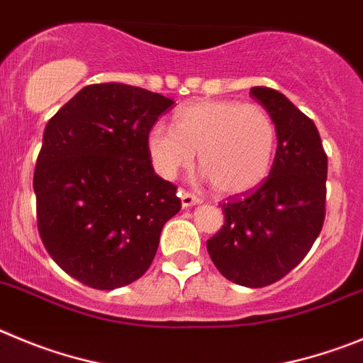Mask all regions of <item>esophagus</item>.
<instances>
[{
  "mask_svg": "<svg viewBox=\"0 0 363 363\" xmlns=\"http://www.w3.org/2000/svg\"><path fill=\"white\" fill-rule=\"evenodd\" d=\"M181 202H182V208H189V206L199 204V202H201V199H199L197 195L189 194V191L182 189V191H181Z\"/></svg>",
  "mask_w": 363,
  "mask_h": 363,
  "instance_id": "esophagus-1",
  "label": "esophagus"
}]
</instances>
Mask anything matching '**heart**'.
I'll use <instances>...</instances> for the list:
<instances>
[{
	"label": "heart",
	"mask_w": 363,
	"mask_h": 363,
	"mask_svg": "<svg viewBox=\"0 0 363 363\" xmlns=\"http://www.w3.org/2000/svg\"><path fill=\"white\" fill-rule=\"evenodd\" d=\"M175 130L153 125L146 148L153 168L166 179L199 162L222 195L257 188L269 174L277 148V126L269 112L255 103L201 99L174 116Z\"/></svg>",
	"instance_id": "1"
}]
</instances>
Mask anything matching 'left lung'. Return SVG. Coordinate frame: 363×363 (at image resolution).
Returning a JSON list of instances; mask_svg holds the SVG:
<instances>
[{
	"label": "left lung",
	"mask_w": 363,
	"mask_h": 363,
	"mask_svg": "<svg viewBox=\"0 0 363 363\" xmlns=\"http://www.w3.org/2000/svg\"><path fill=\"white\" fill-rule=\"evenodd\" d=\"M250 96L277 126L275 161L259 188L222 204L224 226L206 247L228 280L264 287L298 266L322 231L328 155L315 123L284 94L253 86Z\"/></svg>",
	"instance_id": "left-lung-1"
}]
</instances>
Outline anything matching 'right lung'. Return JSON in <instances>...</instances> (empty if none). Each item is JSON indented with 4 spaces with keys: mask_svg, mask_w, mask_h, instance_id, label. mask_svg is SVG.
I'll use <instances>...</instances> for the list:
<instances>
[{
    "mask_svg": "<svg viewBox=\"0 0 363 363\" xmlns=\"http://www.w3.org/2000/svg\"><path fill=\"white\" fill-rule=\"evenodd\" d=\"M174 101L123 83L88 84L48 121L34 172L38 231L55 264L94 289L141 279L177 186L153 172L146 137Z\"/></svg>",
    "mask_w": 363,
    "mask_h": 363,
    "instance_id": "obj_1",
    "label": "right lung"
}]
</instances>
